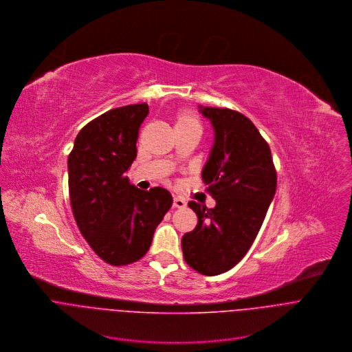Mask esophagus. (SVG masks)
<instances>
[{
	"label": "esophagus",
	"mask_w": 352,
	"mask_h": 352,
	"mask_svg": "<svg viewBox=\"0 0 352 352\" xmlns=\"http://www.w3.org/2000/svg\"><path fill=\"white\" fill-rule=\"evenodd\" d=\"M186 201L183 199V198H180V197H175L173 198V208H176V209H182V208H186Z\"/></svg>",
	"instance_id": "obj_1"
}]
</instances>
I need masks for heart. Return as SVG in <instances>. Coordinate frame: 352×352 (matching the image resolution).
Masks as SVG:
<instances>
[{
	"instance_id": "heart-1",
	"label": "heart",
	"mask_w": 352,
	"mask_h": 352,
	"mask_svg": "<svg viewBox=\"0 0 352 352\" xmlns=\"http://www.w3.org/2000/svg\"><path fill=\"white\" fill-rule=\"evenodd\" d=\"M175 130L176 133H184V131H201V123L199 119L187 109H180L175 113Z\"/></svg>"
}]
</instances>
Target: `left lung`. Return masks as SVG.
<instances>
[{
	"label": "left lung",
	"mask_w": 352,
	"mask_h": 352,
	"mask_svg": "<svg viewBox=\"0 0 352 352\" xmlns=\"http://www.w3.org/2000/svg\"><path fill=\"white\" fill-rule=\"evenodd\" d=\"M215 130V144L202 170L215 208L194 201L195 229L182 239L190 267L217 276L236 266L254 243L277 184L269 144L255 124L229 108L199 107Z\"/></svg>",
	"instance_id": "8db88e82"
}]
</instances>
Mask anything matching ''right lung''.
<instances>
[{
    "instance_id": "1",
    "label": "right lung",
    "mask_w": 352,
    "mask_h": 352,
    "mask_svg": "<svg viewBox=\"0 0 352 352\" xmlns=\"http://www.w3.org/2000/svg\"><path fill=\"white\" fill-rule=\"evenodd\" d=\"M147 115V102L100 115L79 131L67 158L76 225L93 251L112 266L130 265L147 254L173 202L168 190H138L126 176Z\"/></svg>"
}]
</instances>
